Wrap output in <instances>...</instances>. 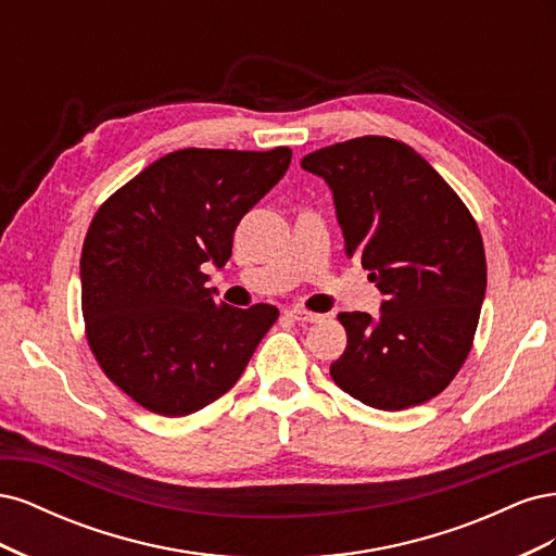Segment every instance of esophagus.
Masks as SVG:
<instances>
[{"instance_id":"esophagus-1","label":"esophagus","mask_w":556,"mask_h":556,"mask_svg":"<svg viewBox=\"0 0 556 556\" xmlns=\"http://www.w3.org/2000/svg\"><path fill=\"white\" fill-rule=\"evenodd\" d=\"M285 315L292 317L294 323H317V319H323V315L311 313L306 308H288V311H285Z\"/></svg>"}]
</instances>
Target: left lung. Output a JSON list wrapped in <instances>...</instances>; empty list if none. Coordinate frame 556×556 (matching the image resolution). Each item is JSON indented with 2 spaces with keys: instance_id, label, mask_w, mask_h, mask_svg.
<instances>
[{
  "instance_id": "left-lung-1",
  "label": "left lung",
  "mask_w": 556,
  "mask_h": 556,
  "mask_svg": "<svg viewBox=\"0 0 556 556\" xmlns=\"http://www.w3.org/2000/svg\"><path fill=\"white\" fill-rule=\"evenodd\" d=\"M325 178L345 239L384 294L380 317L341 313L343 392L378 410L441 394L466 362L486 288L480 229L450 185L406 143L359 137L301 160Z\"/></svg>"
}]
</instances>
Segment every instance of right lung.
Here are the masks:
<instances>
[{
	"instance_id": "1",
	"label": "right lung",
	"mask_w": 556,
	"mask_h": 556,
	"mask_svg": "<svg viewBox=\"0 0 556 556\" xmlns=\"http://www.w3.org/2000/svg\"><path fill=\"white\" fill-rule=\"evenodd\" d=\"M290 148H185L153 162L94 213L80 306L106 378L150 413L182 417L229 392L278 308L217 304L206 262L231 257L241 217L288 172Z\"/></svg>"
}]
</instances>
